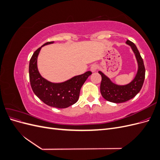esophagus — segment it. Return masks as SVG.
I'll return each instance as SVG.
<instances>
[{
    "instance_id": "1",
    "label": "esophagus",
    "mask_w": 160,
    "mask_h": 160,
    "mask_svg": "<svg viewBox=\"0 0 160 160\" xmlns=\"http://www.w3.org/2000/svg\"><path fill=\"white\" fill-rule=\"evenodd\" d=\"M98 66L96 64H93V65H92L91 66V68H90V69H91V71L92 72L96 71L97 70H98Z\"/></svg>"
}]
</instances>
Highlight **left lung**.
Here are the masks:
<instances>
[{
  "instance_id": "obj_1",
  "label": "left lung",
  "mask_w": 160,
  "mask_h": 160,
  "mask_svg": "<svg viewBox=\"0 0 160 160\" xmlns=\"http://www.w3.org/2000/svg\"><path fill=\"white\" fill-rule=\"evenodd\" d=\"M126 43L132 47L138 62V71L135 79L126 85L119 86L113 83L102 72L99 71L102 78L100 85L101 95L105 99L115 103H123L133 98L142 89L145 79L146 69L143 59L137 47L129 40L126 41Z\"/></svg>"
}]
</instances>
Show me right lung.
<instances>
[{
	"label": "right lung",
	"mask_w": 160,
	"mask_h": 160,
	"mask_svg": "<svg viewBox=\"0 0 160 160\" xmlns=\"http://www.w3.org/2000/svg\"><path fill=\"white\" fill-rule=\"evenodd\" d=\"M52 42H47L34 52L29 62V80L34 93L43 103L53 108H66L77 102L82 85L92 72L87 71L61 83H52L42 78L37 69V57L42 46Z\"/></svg>",
	"instance_id": "1"
}]
</instances>
